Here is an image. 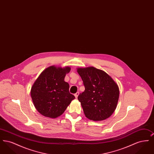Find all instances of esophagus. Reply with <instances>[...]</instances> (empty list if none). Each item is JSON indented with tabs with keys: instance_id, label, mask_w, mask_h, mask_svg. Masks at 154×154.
<instances>
[{
	"instance_id": "esophagus-1",
	"label": "esophagus",
	"mask_w": 154,
	"mask_h": 154,
	"mask_svg": "<svg viewBox=\"0 0 154 154\" xmlns=\"http://www.w3.org/2000/svg\"><path fill=\"white\" fill-rule=\"evenodd\" d=\"M79 95V92H76V93L74 94V96L75 97V98H77V97H78Z\"/></svg>"
}]
</instances>
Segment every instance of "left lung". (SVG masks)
<instances>
[{
	"instance_id": "8db88e82",
	"label": "left lung",
	"mask_w": 154,
	"mask_h": 154,
	"mask_svg": "<svg viewBox=\"0 0 154 154\" xmlns=\"http://www.w3.org/2000/svg\"><path fill=\"white\" fill-rule=\"evenodd\" d=\"M85 91L78 96L86 117L103 121L116 109L119 95L117 83L108 74L94 67L77 68Z\"/></svg>"
}]
</instances>
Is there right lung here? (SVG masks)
<instances>
[{
  "label": "right lung",
  "mask_w": 154,
  "mask_h": 154,
  "mask_svg": "<svg viewBox=\"0 0 154 154\" xmlns=\"http://www.w3.org/2000/svg\"><path fill=\"white\" fill-rule=\"evenodd\" d=\"M70 69L69 66H50L40 74L32 87L30 95L33 104L44 117L55 118L61 116L74 99V96L69 92V84L64 81Z\"/></svg>",
  "instance_id": "1"
}]
</instances>
